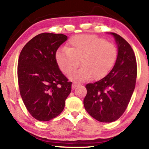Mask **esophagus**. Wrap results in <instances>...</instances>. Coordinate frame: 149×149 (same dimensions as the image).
Listing matches in <instances>:
<instances>
[{
    "mask_svg": "<svg viewBox=\"0 0 149 149\" xmlns=\"http://www.w3.org/2000/svg\"><path fill=\"white\" fill-rule=\"evenodd\" d=\"M79 85L78 83H72V89L76 88V87H77V85Z\"/></svg>",
    "mask_w": 149,
    "mask_h": 149,
    "instance_id": "1",
    "label": "esophagus"
}]
</instances>
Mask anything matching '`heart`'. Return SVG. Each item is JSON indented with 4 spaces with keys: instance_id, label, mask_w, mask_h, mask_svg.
I'll return each mask as SVG.
<instances>
[{
    "instance_id": "obj_1",
    "label": "heart",
    "mask_w": 149,
    "mask_h": 149,
    "mask_svg": "<svg viewBox=\"0 0 149 149\" xmlns=\"http://www.w3.org/2000/svg\"><path fill=\"white\" fill-rule=\"evenodd\" d=\"M56 60L60 70L70 79L83 81L91 77L100 79L110 72L117 58V49L113 43L93 34H81L69 40L66 49L59 50Z\"/></svg>"
}]
</instances>
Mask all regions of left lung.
<instances>
[{"instance_id":"8db88e82","label":"left lung","mask_w":149,"mask_h":149,"mask_svg":"<svg viewBox=\"0 0 149 149\" xmlns=\"http://www.w3.org/2000/svg\"><path fill=\"white\" fill-rule=\"evenodd\" d=\"M118 46L115 64L107 76L86 85L83 104L87 113L98 121L111 123L124 113L135 88L137 63L130 45L119 34L111 32Z\"/></svg>"}]
</instances>
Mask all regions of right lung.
Returning a JSON list of instances; mask_svg holds the SVG:
<instances>
[{"label": "right lung", "instance_id": "1", "mask_svg": "<svg viewBox=\"0 0 149 149\" xmlns=\"http://www.w3.org/2000/svg\"><path fill=\"white\" fill-rule=\"evenodd\" d=\"M67 40L63 34L41 33L28 41L19 54L17 79L24 105L34 119L48 121L63 111L72 82L56 60L57 50Z\"/></svg>", "mask_w": 149, "mask_h": 149}]
</instances>
